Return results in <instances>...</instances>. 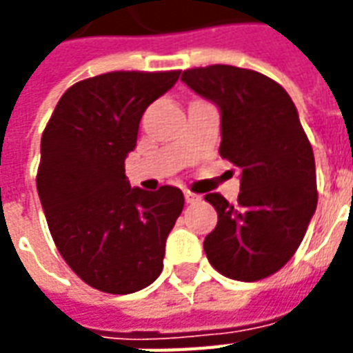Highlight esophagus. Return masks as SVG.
Masks as SVG:
<instances>
[{"mask_svg": "<svg viewBox=\"0 0 353 353\" xmlns=\"http://www.w3.org/2000/svg\"><path fill=\"white\" fill-rule=\"evenodd\" d=\"M183 194H185V202H187V204H192V202L200 200L199 194H194V192H191V191H185Z\"/></svg>", "mask_w": 353, "mask_h": 353, "instance_id": "esophagus-1", "label": "esophagus"}]
</instances>
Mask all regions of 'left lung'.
<instances>
[{"mask_svg": "<svg viewBox=\"0 0 353 353\" xmlns=\"http://www.w3.org/2000/svg\"><path fill=\"white\" fill-rule=\"evenodd\" d=\"M181 81L221 113L219 154L242 170L238 206L217 192L204 199L217 227L204 252L217 272L240 281L278 272L301 245L318 206L316 162L289 94L266 75L208 65Z\"/></svg>", "mask_w": 353, "mask_h": 353, "instance_id": "1", "label": "left lung"}]
</instances>
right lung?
<instances>
[{"label": "right lung", "mask_w": 353, "mask_h": 353, "mask_svg": "<svg viewBox=\"0 0 353 353\" xmlns=\"http://www.w3.org/2000/svg\"><path fill=\"white\" fill-rule=\"evenodd\" d=\"M179 72H111L68 88L41 136L37 192L58 252L94 289L126 295L162 272L183 192L130 187L141 115Z\"/></svg>", "instance_id": "1"}]
</instances>
